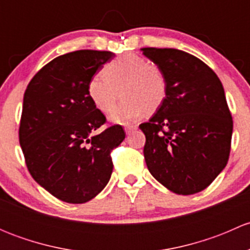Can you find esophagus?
I'll return each instance as SVG.
<instances>
[{
  "instance_id": "1",
  "label": "esophagus",
  "mask_w": 250,
  "mask_h": 250,
  "mask_svg": "<svg viewBox=\"0 0 250 250\" xmlns=\"http://www.w3.org/2000/svg\"><path fill=\"white\" fill-rule=\"evenodd\" d=\"M138 128V125H127L125 127V133H127V134H130V133L133 132V130H135Z\"/></svg>"
}]
</instances>
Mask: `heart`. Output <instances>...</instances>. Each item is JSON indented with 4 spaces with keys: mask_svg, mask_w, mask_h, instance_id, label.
Listing matches in <instances>:
<instances>
[{
    "mask_svg": "<svg viewBox=\"0 0 250 250\" xmlns=\"http://www.w3.org/2000/svg\"><path fill=\"white\" fill-rule=\"evenodd\" d=\"M88 95L102 112H109L119 96L120 104L110 120L128 123L143 115L157 111L168 94V78L158 64L134 53H125L107 62L103 74H95L88 82Z\"/></svg>",
    "mask_w": 250,
    "mask_h": 250,
    "instance_id": "1",
    "label": "heart"
}]
</instances>
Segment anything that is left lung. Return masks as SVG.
I'll list each match as a JSON object with an SVG mask.
<instances>
[{
  "instance_id": "8db88e82",
  "label": "left lung",
  "mask_w": 250,
  "mask_h": 250,
  "mask_svg": "<svg viewBox=\"0 0 250 250\" xmlns=\"http://www.w3.org/2000/svg\"><path fill=\"white\" fill-rule=\"evenodd\" d=\"M168 78L162 106L139 128L144 157L156 180L178 195L208 188L228 165L233 121L215 72L192 54L143 48Z\"/></svg>"
}]
</instances>
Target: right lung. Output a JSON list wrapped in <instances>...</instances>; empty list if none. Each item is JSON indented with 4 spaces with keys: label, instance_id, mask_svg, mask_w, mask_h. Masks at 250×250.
<instances>
[{
    "label": "right lung",
    "instance_id": "1",
    "mask_svg": "<svg viewBox=\"0 0 250 250\" xmlns=\"http://www.w3.org/2000/svg\"><path fill=\"white\" fill-rule=\"evenodd\" d=\"M115 54L76 50L44 65L27 84L19 143L32 178L67 203H85L106 186L111 151L125 138L122 125L103 132L106 117L88 95V82Z\"/></svg>",
    "mask_w": 250,
    "mask_h": 250
}]
</instances>
